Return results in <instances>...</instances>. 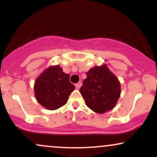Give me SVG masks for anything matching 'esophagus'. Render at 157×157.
Segmentation results:
<instances>
[{
    "label": "esophagus",
    "mask_w": 157,
    "mask_h": 157,
    "mask_svg": "<svg viewBox=\"0 0 157 157\" xmlns=\"http://www.w3.org/2000/svg\"><path fill=\"white\" fill-rule=\"evenodd\" d=\"M81 86H82V82H77V83L75 84V87H76L77 89H80Z\"/></svg>",
    "instance_id": "esophagus-1"
}]
</instances>
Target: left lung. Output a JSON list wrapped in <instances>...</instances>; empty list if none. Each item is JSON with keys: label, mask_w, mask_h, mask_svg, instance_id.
<instances>
[{"label": "left lung", "mask_w": 157, "mask_h": 157, "mask_svg": "<svg viewBox=\"0 0 157 157\" xmlns=\"http://www.w3.org/2000/svg\"><path fill=\"white\" fill-rule=\"evenodd\" d=\"M80 92L86 105L103 113L114 108L120 96V83L106 65L94 66L86 73Z\"/></svg>", "instance_id": "8db88e82"}]
</instances>
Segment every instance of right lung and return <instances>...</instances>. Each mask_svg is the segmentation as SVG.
<instances>
[{"mask_svg": "<svg viewBox=\"0 0 157 157\" xmlns=\"http://www.w3.org/2000/svg\"><path fill=\"white\" fill-rule=\"evenodd\" d=\"M69 77L58 65L45 70L35 82L34 90L37 102L48 110H56L64 105L75 89Z\"/></svg>", "mask_w": 157, "mask_h": 157, "instance_id": "right-lung-1", "label": "right lung"}]
</instances>
